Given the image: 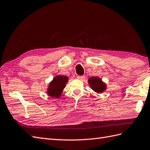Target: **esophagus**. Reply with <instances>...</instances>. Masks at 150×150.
<instances>
[{
    "instance_id": "34e87169",
    "label": "esophagus",
    "mask_w": 150,
    "mask_h": 150,
    "mask_svg": "<svg viewBox=\"0 0 150 150\" xmlns=\"http://www.w3.org/2000/svg\"><path fill=\"white\" fill-rule=\"evenodd\" d=\"M76 78H77V79H79V80H83V79L85 78V76H82V75H81V76L78 75L77 76H76Z\"/></svg>"
}]
</instances>
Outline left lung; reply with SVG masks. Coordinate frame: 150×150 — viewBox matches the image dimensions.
Masks as SVG:
<instances>
[{
    "instance_id": "1",
    "label": "left lung",
    "mask_w": 150,
    "mask_h": 150,
    "mask_svg": "<svg viewBox=\"0 0 150 150\" xmlns=\"http://www.w3.org/2000/svg\"><path fill=\"white\" fill-rule=\"evenodd\" d=\"M89 85L91 88L98 93H102L107 89V86L102 79L97 77V76H92L88 79Z\"/></svg>"
}]
</instances>
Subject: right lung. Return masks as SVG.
Segmentation results:
<instances>
[{"mask_svg": "<svg viewBox=\"0 0 150 150\" xmlns=\"http://www.w3.org/2000/svg\"><path fill=\"white\" fill-rule=\"evenodd\" d=\"M68 81V78L67 76L57 75L50 82L47 89V94L54 98H59L65 88L66 83Z\"/></svg>", "mask_w": 150, "mask_h": 150, "instance_id": "add662e5", "label": "right lung"}]
</instances>
